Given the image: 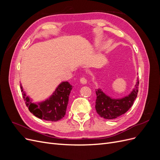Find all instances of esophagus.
Returning a JSON list of instances; mask_svg holds the SVG:
<instances>
[{"label": "esophagus", "mask_w": 160, "mask_h": 160, "mask_svg": "<svg viewBox=\"0 0 160 160\" xmlns=\"http://www.w3.org/2000/svg\"><path fill=\"white\" fill-rule=\"evenodd\" d=\"M80 82H81V84H83V85H85V84H86L87 83V79L85 78V77H81V78L80 79Z\"/></svg>", "instance_id": "obj_1"}]
</instances>
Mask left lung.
<instances>
[{
	"mask_svg": "<svg viewBox=\"0 0 160 160\" xmlns=\"http://www.w3.org/2000/svg\"><path fill=\"white\" fill-rule=\"evenodd\" d=\"M139 79L131 93L122 99H113L105 95L101 89L96 90L95 109L99 116L104 119H113L126 113L133 105L138 93Z\"/></svg>",
	"mask_w": 160,
	"mask_h": 160,
	"instance_id": "left-lung-1",
	"label": "left lung"
}]
</instances>
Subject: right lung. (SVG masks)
Listing matches in <instances>:
<instances>
[{
	"mask_svg": "<svg viewBox=\"0 0 160 160\" xmlns=\"http://www.w3.org/2000/svg\"><path fill=\"white\" fill-rule=\"evenodd\" d=\"M22 97L26 101V105L30 112L37 118L51 122H57L64 117L67 105L69 102V96L72 86L67 81L62 82L59 85L54 93L49 99L40 103H34L23 91L21 84Z\"/></svg>",
	"mask_w": 160,
	"mask_h": 160,
	"instance_id": "add662e5",
	"label": "right lung"
}]
</instances>
